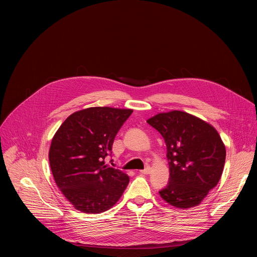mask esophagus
Instances as JSON below:
<instances>
[{"instance_id": "1", "label": "esophagus", "mask_w": 257, "mask_h": 257, "mask_svg": "<svg viewBox=\"0 0 257 257\" xmlns=\"http://www.w3.org/2000/svg\"><path fill=\"white\" fill-rule=\"evenodd\" d=\"M140 173L143 175H149L151 173V167H146L144 170H141Z\"/></svg>"}]
</instances>
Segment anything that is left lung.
<instances>
[{"label": "left lung", "mask_w": 257, "mask_h": 257, "mask_svg": "<svg viewBox=\"0 0 257 257\" xmlns=\"http://www.w3.org/2000/svg\"><path fill=\"white\" fill-rule=\"evenodd\" d=\"M146 122L167 145L170 181L161 197L181 209L197 206L223 174L226 148L221 136L209 123L182 111L159 113Z\"/></svg>", "instance_id": "8db88e82"}]
</instances>
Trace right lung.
<instances>
[{
    "label": "right lung",
    "mask_w": 257,
    "mask_h": 257,
    "mask_svg": "<svg viewBox=\"0 0 257 257\" xmlns=\"http://www.w3.org/2000/svg\"><path fill=\"white\" fill-rule=\"evenodd\" d=\"M131 108L92 106L70 115L55 133L49 152L55 182L66 199L85 213L114 206L129 177L104 165L114 139Z\"/></svg>",
    "instance_id": "obj_1"
}]
</instances>
